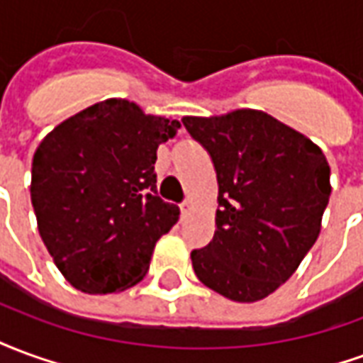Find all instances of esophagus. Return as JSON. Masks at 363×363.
I'll list each match as a JSON object with an SVG mask.
<instances>
[{"instance_id": "1", "label": "esophagus", "mask_w": 363, "mask_h": 363, "mask_svg": "<svg viewBox=\"0 0 363 363\" xmlns=\"http://www.w3.org/2000/svg\"><path fill=\"white\" fill-rule=\"evenodd\" d=\"M190 210H192V202H190V200H184L181 204V213L182 216H189Z\"/></svg>"}]
</instances>
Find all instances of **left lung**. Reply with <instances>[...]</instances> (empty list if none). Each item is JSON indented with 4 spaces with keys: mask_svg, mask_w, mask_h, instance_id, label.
Listing matches in <instances>:
<instances>
[{
    "mask_svg": "<svg viewBox=\"0 0 363 363\" xmlns=\"http://www.w3.org/2000/svg\"><path fill=\"white\" fill-rule=\"evenodd\" d=\"M218 174L216 233L192 251L198 280L220 296L252 303L280 288L320 233L330 167L307 135L255 108L184 116Z\"/></svg>",
    "mask_w": 363,
    "mask_h": 363,
    "instance_id": "obj_1",
    "label": "left lung"
}]
</instances>
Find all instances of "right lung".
Returning a JSON list of instances; mask_svg holds the SVG:
<instances>
[{
	"mask_svg": "<svg viewBox=\"0 0 363 363\" xmlns=\"http://www.w3.org/2000/svg\"><path fill=\"white\" fill-rule=\"evenodd\" d=\"M181 122L106 99L46 134L33 157L30 202L54 264L75 289L112 294L150 270L179 206L157 196L159 143Z\"/></svg>",
	"mask_w": 363,
	"mask_h": 363,
	"instance_id": "right-lung-1",
	"label": "right lung"
}]
</instances>
